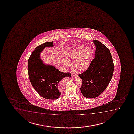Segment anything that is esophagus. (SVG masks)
<instances>
[{"instance_id": "34e87169", "label": "esophagus", "mask_w": 134, "mask_h": 134, "mask_svg": "<svg viewBox=\"0 0 134 134\" xmlns=\"http://www.w3.org/2000/svg\"><path fill=\"white\" fill-rule=\"evenodd\" d=\"M72 78L75 79V78H77V77H78V76H77V74H72Z\"/></svg>"}]
</instances>
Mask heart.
<instances>
[{
    "label": "heart",
    "instance_id": "b5f03b06",
    "mask_svg": "<svg viewBox=\"0 0 134 134\" xmlns=\"http://www.w3.org/2000/svg\"><path fill=\"white\" fill-rule=\"evenodd\" d=\"M92 56V51L89 47L85 49L83 45H79L75 47L68 54V58L74 60V67L77 71H83L88 69ZM64 64L66 67L70 65L67 60H65Z\"/></svg>",
    "mask_w": 134,
    "mask_h": 134
}]
</instances>
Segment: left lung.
<instances>
[{
  "label": "left lung",
  "instance_id": "8db88e82",
  "mask_svg": "<svg viewBox=\"0 0 134 134\" xmlns=\"http://www.w3.org/2000/svg\"><path fill=\"white\" fill-rule=\"evenodd\" d=\"M93 42L96 47L94 59L87 70L79 75L82 80L81 92L87 98L97 97L105 90L114 71L113 59L108 48L97 40Z\"/></svg>",
  "mask_w": 134,
  "mask_h": 134
}]
</instances>
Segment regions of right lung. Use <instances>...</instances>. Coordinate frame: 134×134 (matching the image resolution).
Segmentation results:
<instances>
[{"mask_svg": "<svg viewBox=\"0 0 134 134\" xmlns=\"http://www.w3.org/2000/svg\"><path fill=\"white\" fill-rule=\"evenodd\" d=\"M53 42H46L35 48L28 61L29 79L32 86L40 96L47 99H56L60 97V82L71 77L69 72L59 71L54 66L46 65L40 58L46 47H53Z\"/></svg>", "mask_w": 134, "mask_h": 134, "instance_id": "add662e5", "label": "right lung"}]
</instances>
